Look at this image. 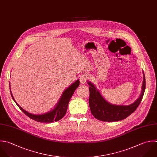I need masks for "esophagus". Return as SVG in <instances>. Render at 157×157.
<instances>
[{
	"instance_id": "esophagus-1",
	"label": "esophagus",
	"mask_w": 157,
	"mask_h": 157,
	"mask_svg": "<svg viewBox=\"0 0 157 157\" xmlns=\"http://www.w3.org/2000/svg\"><path fill=\"white\" fill-rule=\"evenodd\" d=\"M88 79V75L87 74H83L80 76L79 81L81 84H85Z\"/></svg>"
}]
</instances>
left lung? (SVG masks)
<instances>
[{
  "label": "left lung",
  "instance_id": "8db88e82",
  "mask_svg": "<svg viewBox=\"0 0 157 157\" xmlns=\"http://www.w3.org/2000/svg\"><path fill=\"white\" fill-rule=\"evenodd\" d=\"M89 87V104L92 115L98 120L104 122H115L123 120L132 114L140 105L146 89V78L144 74L142 92L138 99L128 106L114 105L107 102L93 84L88 82Z\"/></svg>",
  "mask_w": 157,
  "mask_h": 157
}]
</instances>
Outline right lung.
<instances>
[{
    "mask_svg": "<svg viewBox=\"0 0 157 157\" xmlns=\"http://www.w3.org/2000/svg\"><path fill=\"white\" fill-rule=\"evenodd\" d=\"M79 86V79H78L75 82L71 84L68 88H67L63 92L59 103H57V106L55 107L54 109H52L51 111L49 113H47L44 114H41V115H34L25 111L15 101L12 95L11 90H10V93H11V95L12 97L13 100L14 101V102L19 108V109L27 116L38 122L51 123L53 122H57L60 120L65 115L70 98L72 97L73 94H74V92Z\"/></svg>",
    "mask_w": 157,
    "mask_h": 157,
    "instance_id": "1",
    "label": "right lung"
}]
</instances>
